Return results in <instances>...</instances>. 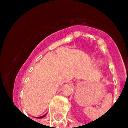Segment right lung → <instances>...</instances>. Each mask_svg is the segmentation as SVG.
Instances as JSON below:
<instances>
[{
    "label": "right lung",
    "mask_w": 128,
    "mask_h": 128,
    "mask_svg": "<svg viewBox=\"0 0 128 128\" xmlns=\"http://www.w3.org/2000/svg\"><path fill=\"white\" fill-rule=\"evenodd\" d=\"M46 115H43V116H42V117H37V118H43V117H45V116H46Z\"/></svg>",
    "instance_id": "1"
}]
</instances>
